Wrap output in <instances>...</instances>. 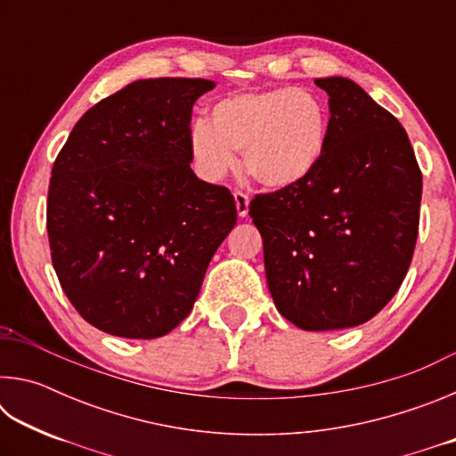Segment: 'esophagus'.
<instances>
[{"label":"esophagus","instance_id":"1","mask_svg":"<svg viewBox=\"0 0 456 456\" xmlns=\"http://www.w3.org/2000/svg\"><path fill=\"white\" fill-rule=\"evenodd\" d=\"M235 207L239 217H247V213H249V195L245 191H235Z\"/></svg>","mask_w":456,"mask_h":456}]
</instances>
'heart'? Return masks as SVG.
Listing matches in <instances>:
<instances>
[{"label":"heart","mask_w":456,"mask_h":456,"mask_svg":"<svg viewBox=\"0 0 456 456\" xmlns=\"http://www.w3.org/2000/svg\"><path fill=\"white\" fill-rule=\"evenodd\" d=\"M330 141L323 100L304 88H267L221 98L209 125L192 122L189 151L199 173L219 181L241 152L245 173L267 189H289L318 171Z\"/></svg>","instance_id":"1"}]
</instances>
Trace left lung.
Masks as SVG:
<instances>
[{"mask_svg":"<svg viewBox=\"0 0 456 456\" xmlns=\"http://www.w3.org/2000/svg\"><path fill=\"white\" fill-rule=\"evenodd\" d=\"M330 141L310 179L259 192L267 285L285 320L307 331L354 328L395 297L411 267L422 173L403 125L356 82L318 78Z\"/></svg>","mask_w":456,"mask_h":456,"instance_id":"1","label":"left lung"}]
</instances>
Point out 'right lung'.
<instances>
[{
	"label": "right lung",
	"instance_id": "right-lung-1",
	"mask_svg": "<svg viewBox=\"0 0 456 456\" xmlns=\"http://www.w3.org/2000/svg\"><path fill=\"white\" fill-rule=\"evenodd\" d=\"M203 78H149L100 100L52 167V265L84 320L118 338H160L195 305L237 223L227 187L200 181L189 151Z\"/></svg>",
	"mask_w": 456,
	"mask_h": 456
}]
</instances>
